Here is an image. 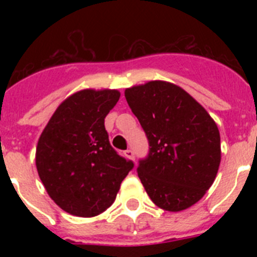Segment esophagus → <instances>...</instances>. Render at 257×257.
Listing matches in <instances>:
<instances>
[{"label":"esophagus","instance_id":"1","mask_svg":"<svg viewBox=\"0 0 257 257\" xmlns=\"http://www.w3.org/2000/svg\"><path fill=\"white\" fill-rule=\"evenodd\" d=\"M123 154L126 158H128V160H134V157H135V154H134V152L131 151V149H127V151H124Z\"/></svg>","mask_w":257,"mask_h":257}]
</instances>
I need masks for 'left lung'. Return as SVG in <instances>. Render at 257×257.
Segmentation results:
<instances>
[{
	"mask_svg": "<svg viewBox=\"0 0 257 257\" xmlns=\"http://www.w3.org/2000/svg\"><path fill=\"white\" fill-rule=\"evenodd\" d=\"M124 96L149 140L148 157L138 167L148 196L162 210H187L216 178L221 161L216 123L171 82L149 81L126 88Z\"/></svg>",
	"mask_w": 257,
	"mask_h": 257,
	"instance_id": "obj_1",
	"label": "left lung"
}]
</instances>
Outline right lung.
<instances>
[{
  "label": "right lung",
  "instance_id": "add662e5",
  "mask_svg": "<svg viewBox=\"0 0 257 257\" xmlns=\"http://www.w3.org/2000/svg\"><path fill=\"white\" fill-rule=\"evenodd\" d=\"M119 96L109 88L74 92L56 108L38 139V176L50 198L70 215L104 212L134 167L110 147L104 126Z\"/></svg>",
  "mask_w": 257,
  "mask_h": 257
}]
</instances>
